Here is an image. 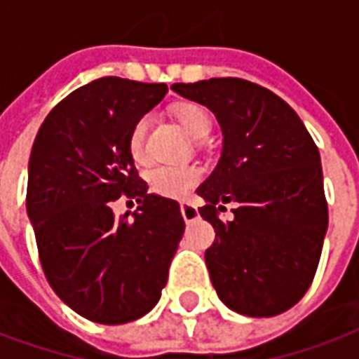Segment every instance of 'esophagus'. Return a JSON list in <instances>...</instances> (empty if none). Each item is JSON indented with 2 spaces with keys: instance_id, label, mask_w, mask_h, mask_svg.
Here are the masks:
<instances>
[{
  "instance_id": "34e87169",
  "label": "esophagus",
  "mask_w": 359,
  "mask_h": 359,
  "mask_svg": "<svg viewBox=\"0 0 359 359\" xmlns=\"http://www.w3.org/2000/svg\"><path fill=\"white\" fill-rule=\"evenodd\" d=\"M180 213H182V219L187 220V222H192V220H196L200 217L198 207L192 205V203H188V201H182V203H180Z\"/></svg>"
}]
</instances>
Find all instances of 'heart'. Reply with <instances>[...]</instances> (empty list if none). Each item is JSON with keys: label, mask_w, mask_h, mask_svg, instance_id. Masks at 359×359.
Masks as SVG:
<instances>
[{"label": "heart", "mask_w": 359, "mask_h": 359, "mask_svg": "<svg viewBox=\"0 0 359 359\" xmlns=\"http://www.w3.org/2000/svg\"><path fill=\"white\" fill-rule=\"evenodd\" d=\"M175 118L179 121L182 129L192 137V139H203L207 133L211 131V118L203 106L200 104H180L175 110ZM144 137H146V118L139 119L133 126L129 133V154L135 163H144ZM201 179V171L194 165L184 167H154L148 172V184L150 190L163 198H187Z\"/></svg>", "instance_id": "obj_1"}]
</instances>
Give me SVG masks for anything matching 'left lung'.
<instances>
[{
    "label": "left lung",
    "mask_w": 359,
    "mask_h": 359,
    "mask_svg": "<svg viewBox=\"0 0 359 359\" xmlns=\"http://www.w3.org/2000/svg\"><path fill=\"white\" fill-rule=\"evenodd\" d=\"M207 106L222 129V154L196 192L215 228L205 251L219 299L253 318H270L301 301L314 280L327 232L320 152L293 108L240 78L171 85ZM233 201L234 220L216 213Z\"/></svg>",
    "instance_id": "1"
}]
</instances>
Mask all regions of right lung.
Segmentation results:
<instances>
[{"mask_svg":"<svg viewBox=\"0 0 359 359\" xmlns=\"http://www.w3.org/2000/svg\"><path fill=\"white\" fill-rule=\"evenodd\" d=\"M165 83L95 79L45 118L28 163L26 211L53 291L87 320L119 325L148 314L184 233L179 201L148 194L129 133L165 97ZM137 199L116 217L111 201Z\"/></svg>","mask_w":359,"mask_h":359,"instance_id":"add662e5","label":"right lung"}]
</instances>
